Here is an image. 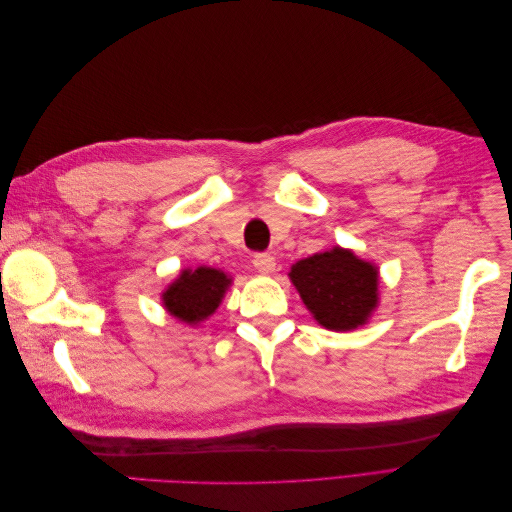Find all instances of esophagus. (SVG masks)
I'll use <instances>...</instances> for the list:
<instances>
[{
    "instance_id": "esophagus-1",
    "label": "esophagus",
    "mask_w": 512,
    "mask_h": 512,
    "mask_svg": "<svg viewBox=\"0 0 512 512\" xmlns=\"http://www.w3.org/2000/svg\"><path fill=\"white\" fill-rule=\"evenodd\" d=\"M254 267L262 275H271L275 271V258L271 254H267V252H260V254L254 256Z\"/></svg>"
}]
</instances>
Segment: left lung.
Here are the masks:
<instances>
[{"label":"left lung","mask_w":512,"mask_h":512,"mask_svg":"<svg viewBox=\"0 0 512 512\" xmlns=\"http://www.w3.org/2000/svg\"><path fill=\"white\" fill-rule=\"evenodd\" d=\"M288 275L305 307L329 331L363 327L378 307V267L344 247L303 258Z\"/></svg>","instance_id":"8db88e82"}]
</instances>
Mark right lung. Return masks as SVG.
Instances as JSON below:
<instances>
[{
    "mask_svg": "<svg viewBox=\"0 0 512 512\" xmlns=\"http://www.w3.org/2000/svg\"><path fill=\"white\" fill-rule=\"evenodd\" d=\"M230 282V277L220 269H185L162 292V303L170 316L194 327V324L207 320L220 307Z\"/></svg>",
    "mask_w": 512,
    "mask_h": 512,
    "instance_id": "right-lung-1",
    "label": "right lung"
}]
</instances>
